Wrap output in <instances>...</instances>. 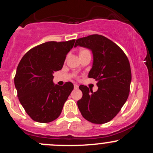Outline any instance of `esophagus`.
I'll list each match as a JSON object with an SVG mask.
<instances>
[{
  "label": "esophagus",
  "instance_id": "1",
  "mask_svg": "<svg viewBox=\"0 0 153 153\" xmlns=\"http://www.w3.org/2000/svg\"><path fill=\"white\" fill-rule=\"evenodd\" d=\"M74 88L75 89H78V85L77 84H74Z\"/></svg>",
  "mask_w": 153,
  "mask_h": 153
}]
</instances>
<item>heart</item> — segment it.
Segmentation results:
<instances>
[{"mask_svg":"<svg viewBox=\"0 0 153 153\" xmlns=\"http://www.w3.org/2000/svg\"><path fill=\"white\" fill-rule=\"evenodd\" d=\"M86 52H88V50H81L80 52V54H83V53H86Z\"/></svg>","mask_w":153,"mask_h":153,"instance_id":"obj_1","label":"heart"}]
</instances>
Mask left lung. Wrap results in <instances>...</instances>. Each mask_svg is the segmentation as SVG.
Masks as SVG:
<instances>
[{"mask_svg":"<svg viewBox=\"0 0 153 153\" xmlns=\"http://www.w3.org/2000/svg\"><path fill=\"white\" fill-rule=\"evenodd\" d=\"M92 51V68L88 78L97 80V91L85 85L79 86L82 93L78 106L82 117L94 124H104L120 111L129 96L131 73L129 59L122 49L102 35L93 34L78 39L75 47Z\"/></svg>","mask_w":153,"mask_h":153,"instance_id":"8db88e82","label":"left lung"}]
</instances>
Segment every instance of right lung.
Returning a JSON list of instances; mask_svg holds the SVG:
<instances>
[{"instance_id":"add662e5","label":"right lung","mask_w":153,"mask_h":153,"mask_svg":"<svg viewBox=\"0 0 153 153\" xmlns=\"http://www.w3.org/2000/svg\"><path fill=\"white\" fill-rule=\"evenodd\" d=\"M75 39L47 42L24 54L14 78L18 98L27 114L35 122L48 123L60 115L73 84L55 85L53 73L62 68Z\"/></svg>"}]
</instances>
